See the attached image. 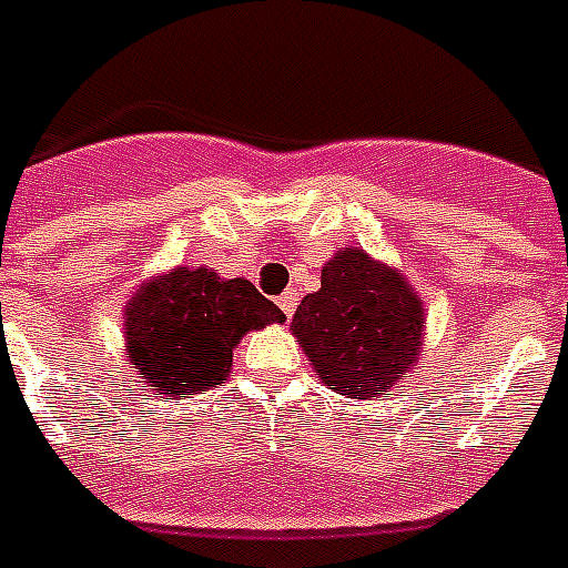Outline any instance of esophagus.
<instances>
[{
	"label": "esophagus",
	"mask_w": 568,
	"mask_h": 568,
	"mask_svg": "<svg viewBox=\"0 0 568 568\" xmlns=\"http://www.w3.org/2000/svg\"><path fill=\"white\" fill-rule=\"evenodd\" d=\"M280 310H283L285 315H288V318H292L294 315V310H297V292H285L283 297H280Z\"/></svg>",
	"instance_id": "obj_1"
}]
</instances>
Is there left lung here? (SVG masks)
I'll use <instances>...</instances> for the list:
<instances>
[{"label":"left lung","mask_w":568,"mask_h":568,"mask_svg":"<svg viewBox=\"0 0 568 568\" xmlns=\"http://www.w3.org/2000/svg\"><path fill=\"white\" fill-rule=\"evenodd\" d=\"M426 313L396 267L345 246L322 271V288L306 294L292 333L324 387L348 399L389 396L419 361Z\"/></svg>","instance_id":"1"}]
</instances>
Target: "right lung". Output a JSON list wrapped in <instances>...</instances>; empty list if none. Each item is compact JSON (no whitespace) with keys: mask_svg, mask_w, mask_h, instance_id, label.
Returning a JSON list of instances; mask_svg holds the SVG:
<instances>
[{"mask_svg":"<svg viewBox=\"0 0 568 568\" xmlns=\"http://www.w3.org/2000/svg\"><path fill=\"white\" fill-rule=\"evenodd\" d=\"M285 322L283 310L244 276L172 267L142 283L124 306V352L154 396H187L226 384L232 348L250 331Z\"/></svg>","mask_w":568,"mask_h":568,"instance_id":"add662e5","label":"right lung"}]
</instances>
